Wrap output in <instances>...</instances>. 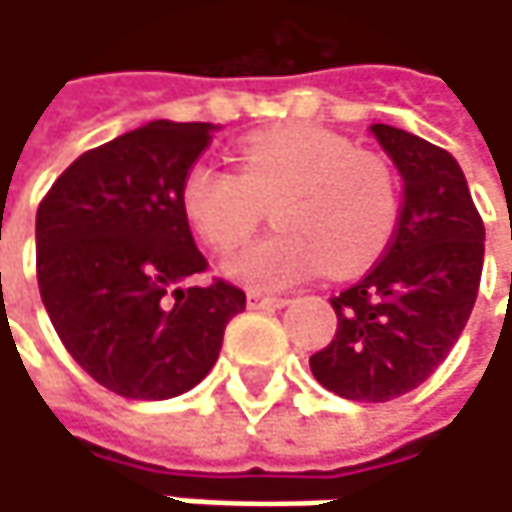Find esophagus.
<instances>
[{
	"instance_id": "1",
	"label": "esophagus",
	"mask_w": 512,
	"mask_h": 512,
	"mask_svg": "<svg viewBox=\"0 0 512 512\" xmlns=\"http://www.w3.org/2000/svg\"><path fill=\"white\" fill-rule=\"evenodd\" d=\"M281 305H287V299H281V296H266V293H249V308L252 311H269V308H281Z\"/></svg>"
}]
</instances>
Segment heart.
<instances>
[{"mask_svg":"<svg viewBox=\"0 0 512 512\" xmlns=\"http://www.w3.org/2000/svg\"><path fill=\"white\" fill-rule=\"evenodd\" d=\"M278 225L228 257L225 272L252 290H284L326 266L350 275L376 260L397 225V177L382 156L323 127L246 136L237 171L198 162L180 183V207L216 252L240 249L263 207Z\"/></svg>","mask_w":512,"mask_h":512,"instance_id":"heart-1","label":"heart"}]
</instances>
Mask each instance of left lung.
Masks as SVG:
<instances>
[{"mask_svg":"<svg viewBox=\"0 0 512 512\" xmlns=\"http://www.w3.org/2000/svg\"><path fill=\"white\" fill-rule=\"evenodd\" d=\"M403 174L397 231L373 269L332 296L338 332L311 356L323 388L385 403L418 388L454 350L483 272V219L457 159L388 124L370 127Z\"/></svg>","mask_w":512,"mask_h":512,"instance_id":"obj_1","label":"left lung"}]
</instances>
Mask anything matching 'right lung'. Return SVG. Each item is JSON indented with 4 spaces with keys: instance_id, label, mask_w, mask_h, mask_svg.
<instances>
[{
    "instance_id": "add662e5",
    "label": "right lung",
    "mask_w": 512,
    "mask_h": 512,
    "mask_svg": "<svg viewBox=\"0 0 512 512\" xmlns=\"http://www.w3.org/2000/svg\"><path fill=\"white\" fill-rule=\"evenodd\" d=\"M213 142L210 124L151 121L73 159L35 219L38 287L73 361L130 400H168L216 364L246 293L207 272L180 183Z\"/></svg>"
}]
</instances>
